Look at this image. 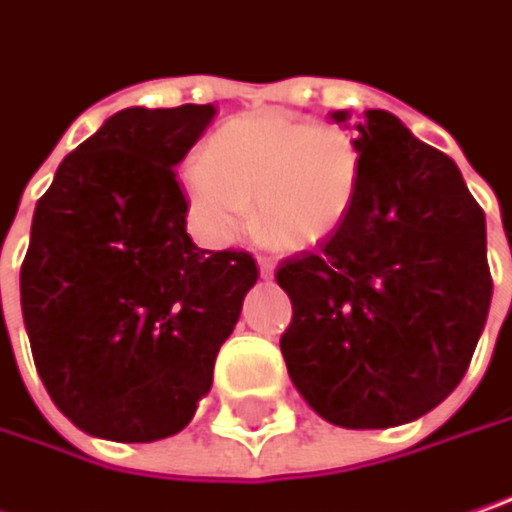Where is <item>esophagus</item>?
I'll use <instances>...</instances> for the list:
<instances>
[{
	"mask_svg": "<svg viewBox=\"0 0 512 512\" xmlns=\"http://www.w3.org/2000/svg\"><path fill=\"white\" fill-rule=\"evenodd\" d=\"M257 269H260V278H272V272H275V263H272L269 257H260V260H257Z\"/></svg>",
	"mask_w": 512,
	"mask_h": 512,
	"instance_id": "1",
	"label": "esophagus"
}]
</instances>
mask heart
Wrapping results in <instances>:
<instances>
[{"mask_svg": "<svg viewBox=\"0 0 512 512\" xmlns=\"http://www.w3.org/2000/svg\"><path fill=\"white\" fill-rule=\"evenodd\" d=\"M365 176L359 141L342 127L278 112H252L223 124L205 156L182 170L196 231L231 243L252 223L281 249H310L347 220Z\"/></svg>", "mask_w": 512, "mask_h": 512, "instance_id": "heart-1", "label": "heart"}]
</instances>
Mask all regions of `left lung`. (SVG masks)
<instances>
[{"label":"left lung","mask_w":512,"mask_h":512,"mask_svg":"<svg viewBox=\"0 0 512 512\" xmlns=\"http://www.w3.org/2000/svg\"><path fill=\"white\" fill-rule=\"evenodd\" d=\"M353 130L365 176L347 220L275 272L292 301L281 353L327 423L388 429L464 379L493 298L487 223L458 165L397 115L368 109Z\"/></svg>","instance_id":"left-lung-1"}]
</instances>
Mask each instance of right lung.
Returning <instances> with one entry per match:
<instances>
[{
  "mask_svg": "<svg viewBox=\"0 0 512 512\" xmlns=\"http://www.w3.org/2000/svg\"><path fill=\"white\" fill-rule=\"evenodd\" d=\"M214 115L211 104L121 109L37 202L22 318L48 397L86 435L150 443L182 432L255 286L249 252H208L185 231L173 167Z\"/></svg>",
  "mask_w": 512,
  "mask_h": 512,
  "instance_id": "right-lung-1",
  "label": "right lung"
}]
</instances>
